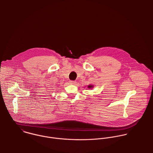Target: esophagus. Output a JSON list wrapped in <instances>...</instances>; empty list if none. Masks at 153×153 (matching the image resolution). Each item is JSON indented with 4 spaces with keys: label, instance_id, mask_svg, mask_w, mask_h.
Returning a JSON list of instances; mask_svg holds the SVG:
<instances>
[{
    "label": "esophagus",
    "instance_id": "esophagus-1",
    "mask_svg": "<svg viewBox=\"0 0 153 153\" xmlns=\"http://www.w3.org/2000/svg\"><path fill=\"white\" fill-rule=\"evenodd\" d=\"M69 83L71 84H75L76 83V82L75 81H69Z\"/></svg>",
    "mask_w": 153,
    "mask_h": 153
}]
</instances>
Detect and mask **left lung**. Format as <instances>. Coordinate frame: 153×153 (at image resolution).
Masks as SVG:
<instances>
[{"label": "left lung", "mask_w": 153, "mask_h": 153, "mask_svg": "<svg viewBox=\"0 0 153 153\" xmlns=\"http://www.w3.org/2000/svg\"><path fill=\"white\" fill-rule=\"evenodd\" d=\"M92 87H93V85H89L88 86V88H92Z\"/></svg>", "instance_id": "obj_1"}]
</instances>
